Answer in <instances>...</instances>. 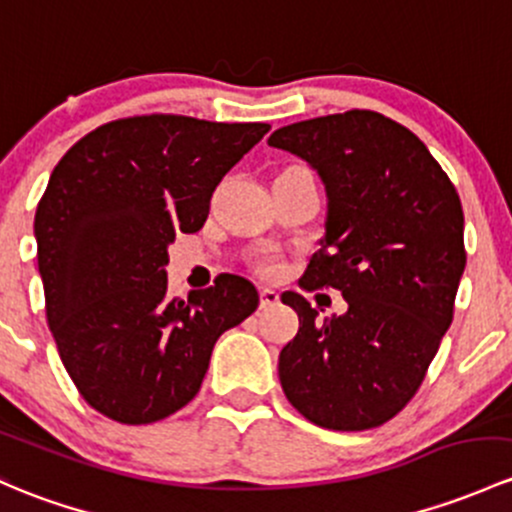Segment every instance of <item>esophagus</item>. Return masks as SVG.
<instances>
[{"label": "esophagus", "mask_w": 512, "mask_h": 512, "mask_svg": "<svg viewBox=\"0 0 512 512\" xmlns=\"http://www.w3.org/2000/svg\"><path fill=\"white\" fill-rule=\"evenodd\" d=\"M277 304H279V294L270 287H262L260 289V306H262V309H270V306H277Z\"/></svg>", "instance_id": "34e87169"}]
</instances>
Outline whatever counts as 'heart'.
Returning <instances> with one entry per match:
<instances>
[{
  "mask_svg": "<svg viewBox=\"0 0 512 512\" xmlns=\"http://www.w3.org/2000/svg\"><path fill=\"white\" fill-rule=\"evenodd\" d=\"M260 272H262V274H272V272H277V262H274L272 257H267V260H262V262H260Z\"/></svg>",
  "mask_w": 512,
  "mask_h": 512,
  "instance_id": "b5f03b06",
  "label": "heart"
}]
</instances>
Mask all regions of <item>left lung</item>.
<instances>
[{"instance_id":"obj_1","label":"left lung","mask_w":512,"mask_h":512,"mask_svg":"<svg viewBox=\"0 0 512 512\" xmlns=\"http://www.w3.org/2000/svg\"><path fill=\"white\" fill-rule=\"evenodd\" d=\"M267 144L304 159L326 188V233L301 287H333L348 304L316 321L301 294H282L299 331L279 353V383L319 427H380L412 400L454 319L459 193L417 134L373 110L294 122Z\"/></svg>"}]
</instances>
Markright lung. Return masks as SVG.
I'll use <instances>...</instances> for the list:
<instances>
[{
    "label": "right lung",
    "instance_id": "obj_1",
    "mask_svg": "<svg viewBox=\"0 0 512 512\" xmlns=\"http://www.w3.org/2000/svg\"><path fill=\"white\" fill-rule=\"evenodd\" d=\"M262 122L142 115L107 122L58 161L34 218L46 319L93 410L152 424L196 397L220 333L260 304L235 274L166 297L169 245L203 228L215 186Z\"/></svg>",
    "mask_w": 512,
    "mask_h": 512
}]
</instances>
